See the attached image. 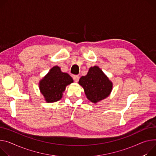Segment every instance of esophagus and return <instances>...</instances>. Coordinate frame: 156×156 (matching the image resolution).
<instances>
[{
	"label": "esophagus",
	"mask_w": 156,
	"mask_h": 156,
	"mask_svg": "<svg viewBox=\"0 0 156 156\" xmlns=\"http://www.w3.org/2000/svg\"><path fill=\"white\" fill-rule=\"evenodd\" d=\"M73 79L75 82H78L80 79V76L78 75H73Z\"/></svg>",
	"instance_id": "esophagus-1"
}]
</instances>
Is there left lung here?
Instances as JSON below:
<instances>
[{
	"instance_id": "obj_1",
	"label": "left lung",
	"mask_w": 156,
	"mask_h": 156,
	"mask_svg": "<svg viewBox=\"0 0 156 156\" xmlns=\"http://www.w3.org/2000/svg\"><path fill=\"white\" fill-rule=\"evenodd\" d=\"M79 84L84 88L87 98L97 103L108 97L112 88V83L97 66L91 67L86 76H83Z\"/></svg>"
}]
</instances>
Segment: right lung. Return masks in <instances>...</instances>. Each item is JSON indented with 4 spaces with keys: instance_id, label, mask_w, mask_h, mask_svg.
Here are the masks:
<instances>
[{
    "instance_id": "add662e5",
    "label": "right lung",
    "mask_w": 156,
    "mask_h": 156,
    "mask_svg": "<svg viewBox=\"0 0 156 156\" xmlns=\"http://www.w3.org/2000/svg\"><path fill=\"white\" fill-rule=\"evenodd\" d=\"M73 82L68 73L62 72L60 68L55 66L40 81L39 87L46 101L53 103L60 100L66 87Z\"/></svg>"
}]
</instances>
